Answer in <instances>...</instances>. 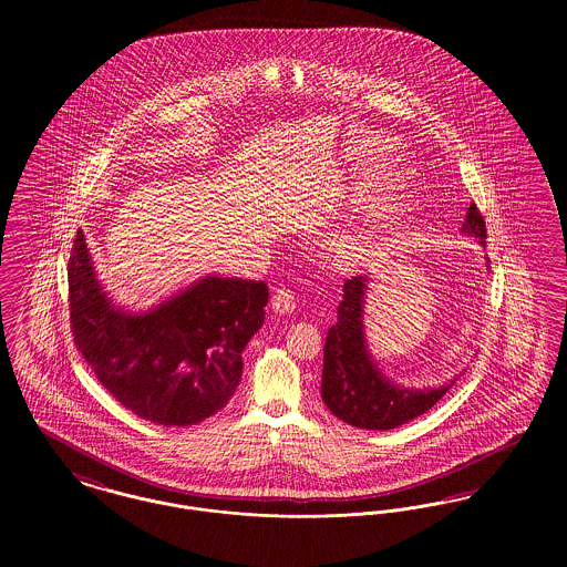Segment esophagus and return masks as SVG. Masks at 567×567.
<instances>
[{"label":"esophagus","mask_w":567,"mask_h":567,"mask_svg":"<svg viewBox=\"0 0 567 567\" xmlns=\"http://www.w3.org/2000/svg\"><path fill=\"white\" fill-rule=\"evenodd\" d=\"M271 308L278 315H291L296 310V296L282 287L271 297Z\"/></svg>","instance_id":"1"}]
</instances>
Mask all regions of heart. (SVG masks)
Listing matches in <instances>:
<instances>
[{"label":"heart","instance_id":"heart-1","mask_svg":"<svg viewBox=\"0 0 567 567\" xmlns=\"http://www.w3.org/2000/svg\"><path fill=\"white\" fill-rule=\"evenodd\" d=\"M359 244H361V240H357V238H349V240H347V246H349V248H357Z\"/></svg>","mask_w":567,"mask_h":567}]
</instances>
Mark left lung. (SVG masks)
Masks as SVG:
<instances>
[{
	"label": "left lung",
	"mask_w": 567,
	"mask_h": 567,
	"mask_svg": "<svg viewBox=\"0 0 567 567\" xmlns=\"http://www.w3.org/2000/svg\"><path fill=\"white\" fill-rule=\"evenodd\" d=\"M461 234L485 246V218L476 204L467 208ZM486 259V257H485ZM488 268V259H486ZM370 276H354L344 282L338 321L324 338L321 398L340 421L359 430L386 432L432 410L457 377L440 386H405L386 377L378 365L365 336V296Z\"/></svg>",
	"instance_id": "left-lung-1"
}]
</instances>
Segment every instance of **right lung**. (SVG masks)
I'll return each instance as SVG.
<instances>
[{"mask_svg":"<svg viewBox=\"0 0 567 567\" xmlns=\"http://www.w3.org/2000/svg\"><path fill=\"white\" fill-rule=\"evenodd\" d=\"M68 280L84 361L118 404L165 427L195 425L231 400L270 296L264 280L206 274L146 310H130L102 285L82 229Z\"/></svg>","mask_w":567,"mask_h":567,"instance_id":"right-lung-1","label":"right lung"}]
</instances>
